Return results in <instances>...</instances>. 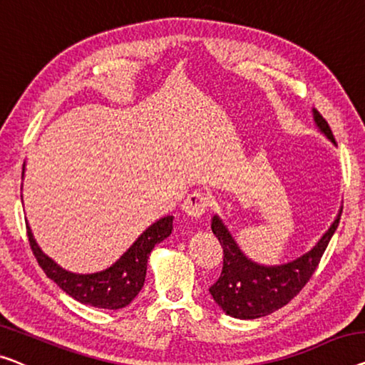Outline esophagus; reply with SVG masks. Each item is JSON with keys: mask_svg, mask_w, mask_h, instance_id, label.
Listing matches in <instances>:
<instances>
[{"mask_svg": "<svg viewBox=\"0 0 365 365\" xmlns=\"http://www.w3.org/2000/svg\"><path fill=\"white\" fill-rule=\"evenodd\" d=\"M210 208V197L205 192H192L183 201V211L192 220H200L201 216L206 215Z\"/></svg>", "mask_w": 365, "mask_h": 365, "instance_id": "esophagus-1", "label": "esophagus"}]
</instances>
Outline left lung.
Segmentation results:
<instances>
[{
	"mask_svg": "<svg viewBox=\"0 0 365 365\" xmlns=\"http://www.w3.org/2000/svg\"><path fill=\"white\" fill-rule=\"evenodd\" d=\"M313 113L318 128L336 144L326 119L317 110ZM341 215L342 208L329 230L324 232V236L319 239L312 251L297 260L284 265H275V267H265V265H259L247 259L237 247L235 239L220 217L215 216L211 230L220 241L222 255H225L220 279L210 287V293L213 295L215 302L226 314L239 319L267 317L275 309L284 307L293 297H297V293L312 279L331 237L338 230Z\"/></svg>",
	"mask_w": 365,
	"mask_h": 365,
	"instance_id": "left-lung-1",
	"label": "left lung"
}]
</instances>
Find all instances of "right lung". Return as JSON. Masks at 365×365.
<instances>
[{
    "mask_svg": "<svg viewBox=\"0 0 365 365\" xmlns=\"http://www.w3.org/2000/svg\"><path fill=\"white\" fill-rule=\"evenodd\" d=\"M172 222V216H165L154 222L121 255L118 262H114L110 269L90 275L72 274V272L58 267L52 259L42 254L32 237L29 226H27V237H29L32 254H34L37 264L46 272L48 279L56 282L67 295L95 308L119 309L128 307L144 287L149 254L155 247V244L170 236Z\"/></svg>",
    "mask_w": 365,
    "mask_h": 365,
    "instance_id": "right-lung-1",
    "label": "right lung"
}]
</instances>
